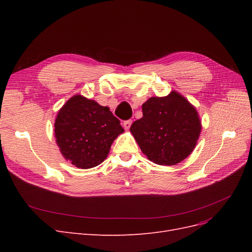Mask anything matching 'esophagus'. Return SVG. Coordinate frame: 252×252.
<instances>
[{
	"instance_id": "esophagus-1",
	"label": "esophagus",
	"mask_w": 252,
	"mask_h": 252,
	"mask_svg": "<svg viewBox=\"0 0 252 252\" xmlns=\"http://www.w3.org/2000/svg\"><path fill=\"white\" fill-rule=\"evenodd\" d=\"M131 124H132V121H131V120H127V121H124V123H123V127L126 129V130H128V129L130 128Z\"/></svg>"
}]
</instances>
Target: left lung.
Segmentation results:
<instances>
[{"label":"left lung","mask_w":252,"mask_h":252,"mask_svg":"<svg viewBox=\"0 0 252 252\" xmlns=\"http://www.w3.org/2000/svg\"><path fill=\"white\" fill-rule=\"evenodd\" d=\"M143 117L133 122L130 132L149 161L172 166L185 159L202 130L194 106L177 91L152 96L142 105Z\"/></svg>","instance_id":"left-lung-1"}]
</instances>
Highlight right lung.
Here are the masks:
<instances>
[{"label":"right lung","instance_id":"add662e5","mask_svg":"<svg viewBox=\"0 0 252 252\" xmlns=\"http://www.w3.org/2000/svg\"><path fill=\"white\" fill-rule=\"evenodd\" d=\"M124 129L109 107L75 94L57 114L56 142L66 161L89 169L107 158L111 144Z\"/></svg>","mask_w":252,"mask_h":252}]
</instances>
